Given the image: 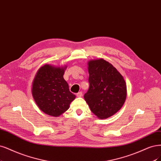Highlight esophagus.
<instances>
[{
	"label": "esophagus",
	"instance_id": "34e87169",
	"mask_svg": "<svg viewBox=\"0 0 161 161\" xmlns=\"http://www.w3.org/2000/svg\"><path fill=\"white\" fill-rule=\"evenodd\" d=\"M76 96L78 97H80L82 96V92H79L78 93H76Z\"/></svg>",
	"mask_w": 161,
	"mask_h": 161
}]
</instances>
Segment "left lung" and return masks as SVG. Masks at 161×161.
Segmentation results:
<instances>
[{"mask_svg":"<svg viewBox=\"0 0 161 161\" xmlns=\"http://www.w3.org/2000/svg\"><path fill=\"white\" fill-rule=\"evenodd\" d=\"M88 64L89 88L84 98L99 119L108 118L123 107L126 98L123 76L104 59L92 60Z\"/></svg>","mask_w":161,"mask_h":161,"instance_id":"left-lung-1","label":"left lung"}]
</instances>
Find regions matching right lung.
I'll use <instances>...</instances> for the list:
<instances>
[{"instance_id": "1", "label": "right lung", "mask_w": 161, "mask_h": 161, "mask_svg": "<svg viewBox=\"0 0 161 161\" xmlns=\"http://www.w3.org/2000/svg\"><path fill=\"white\" fill-rule=\"evenodd\" d=\"M66 68L44 65L33 81L32 97L38 108L48 115L62 114L76 97L70 92L68 83L63 78Z\"/></svg>"}]
</instances>
